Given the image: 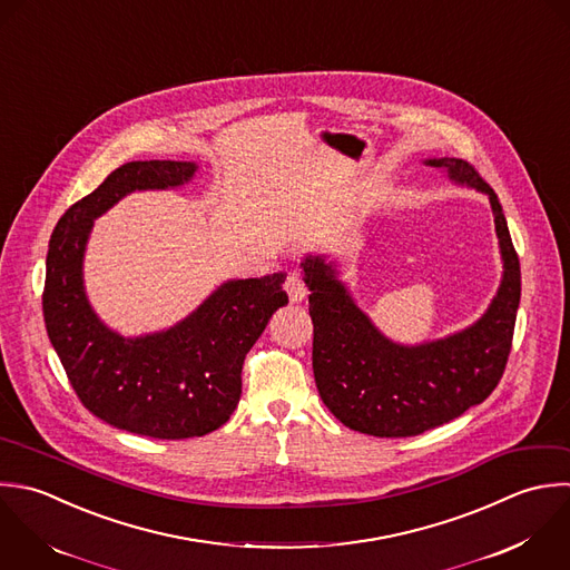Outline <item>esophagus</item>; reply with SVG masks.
<instances>
[{
  "label": "esophagus",
  "mask_w": 570,
  "mask_h": 570,
  "mask_svg": "<svg viewBox=\"0 0 570 570\" xmlns=\"http://www.w3.org/2000/svg\"><path fill=\"white\" fill-rule=\"evenodd\" d=\"M284 288L291 297V302H302L306 295H308V288L304 284V277L299 273H288L286 282H284Z\"/></svg>",
  "instance_id": "obj_1"
}]
</instances>
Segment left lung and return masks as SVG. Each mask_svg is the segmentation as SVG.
<instances>
[{"label": "left lung", "mask_w": 570, "mask_h": 570, "mask_svg": "<svg viewBox=\"0 0 570 570\" xmlns=\"http://www.w3.org/2000/svg\"><path fill=\"white\" fill-rule=\"evenodd\" d=\"M426 164L487 193L495 215L504 275L473 326L444 340L397 344L355 304L335 264L322 255L302 262L320 397L344 426L375 438L422 435L482 404L504 375L520 308V259L495 190L464 159L435 157Z\"/></svg>", "instance_id": "obj_1"}]
</instances>
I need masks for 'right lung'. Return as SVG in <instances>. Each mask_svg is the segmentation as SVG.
Masks as SVG:
<instances>
[{"instance_id":"right-lung-1","label":"right lung","mask_w":570,"mask_h":570,"mask_svg":"<svg viewBox=\"0 0 570 570\" xmlns=\"http://www.w3.org/2000/svg\"><path fill=\"white\" fill-rule=\"evenodd\" d=\"M193 161H128L57 222L41 295L48 340L79 402L106 424L155 440L202 438L228 422L242 364L273 313L288 304L286 273L228 279L179 324L121 337L88 304L83 250L92 219L132 190L177 188Z\"/></svg>"}]
</instances>
